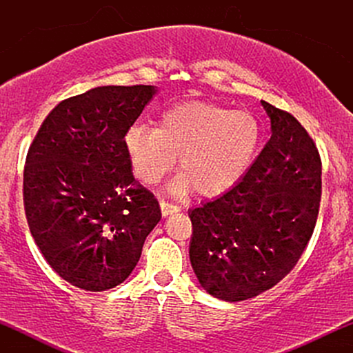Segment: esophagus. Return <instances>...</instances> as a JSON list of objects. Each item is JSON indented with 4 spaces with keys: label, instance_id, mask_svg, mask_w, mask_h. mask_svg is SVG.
<instances>
[{
    "label": "esophagus",
    "instance_id": "obj_1",
    "mask_svg": "<svg viewBox=\"0 0 353 353\" xmlns=\"http://www.w3.org/2000/svg\"><path fill=\"white\" fill-rule=\"evenodd\" d=\"M159 205H161V212H163L164 217L171 216V214H176V212H179V210H181L179 208H177V205L169 204V202H165V201H161Z\"/></svg>",
    "mask_w": 353,
    "mask_h": 353
}]
</instances>
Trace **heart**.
Here are the masks:
<instances>
[{"label":"heart","instance_id":"heart-1","mask_svg":"<svg viewBox=\"0 0 353 353\" xmlns=\"http://www.w3.org/2000/svg\"><path fill=\"white\" fill-rule=\"evenodd\" d=\"M261 143V125L247 111L205 101H184L165 109L159 125L136 124L124 145L136 176L157 184L179 154L182 172L169 185L174 194L192 189L204 197L228 192L242 179Z\"/></svg>","mask_w":353,"mask_h":353}]
</instances>
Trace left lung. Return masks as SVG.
<instances>
[{
  "mask_svg": "<svg viewBox=\"0 0 353 353\" xmlns=\"http://www.w3.org/2000/svg\"><path fill=\"white\" fill-rule=\"evenodd\" d=\"M270 139L232 189L190 209L189 259L205 292L241 302L272 289L309 244L322 196V163L289 112L261 101Z\"/></svg>",
  "mask_w": 353,
  "mask_h": 353,
  "instance_id": "left-lung-1",
  "label": "left lung"
}]
</instances>
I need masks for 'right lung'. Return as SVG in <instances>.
Returning a JSON list of instances; mask_svg holds the SVG:
<instances>
[{
	"mask_svg": "<svg viewBox=\"0 0 353 353\" xmlns=\"http://www.w3.org/2000/svg\"><path fill=\"white\" fill-rule=\"evenodd\" d=\"M156 86H99L64 99L26 156L23 199L36 245L52 269L101 292L131 275L159 202L132 176L125 131Z\"/></svg>",
	"mask_w": 353,
	"mask_h": 353,
	"instance_id": "right-lung-1",
	"label": "right lung"
}]
</instances>
